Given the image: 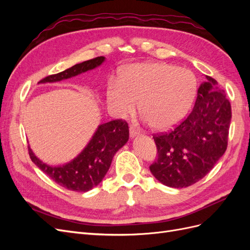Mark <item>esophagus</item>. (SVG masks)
<instances>
[{
    "label": "esophagus",
    "mask_w": 250,
    "mask_h": 250,
    "mask_svg": "<svg viewBox=\"0 0 250 250\" xmlns=\"http://www.w3.org/2000/svg\"><path fill=\"white\" fill-rule=\"evenodd\" d=\"M139 133H140L139 129H137V128H134L133 126H131V127H130V129H129V134H130V138H131V139H132V138H134V137H137V135H139Z\"/></svg>",
    "instance_id": "1"
}]
</instances>
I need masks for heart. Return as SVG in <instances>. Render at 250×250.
<instances>
[{"mask_svg":"<svg viewBox=\"0 0 250 250\" xmlns=\"http://www.w3.org/2000/svg\"><path fill=\"white\" fill-rule=\"evenodd\" d=\"M197 89L194 74L166 62L135 63L127 66L122 79H110L107 104L119 117L132 115L138 107L144 120L158 130H167L184 120Z\"/></svg>","mask_w":250,"mask_h":250,"instance_id":"b5f03b06","label":"heart"}]
</instances>
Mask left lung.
<instances>
[{"label":"left lung","instance_id":"1","mask_svg":"<svg viewBox=\"0 0 250 250\" xmlns=\"http://www.w3.org/2000/svg\"><path fill=\"white\" fill-rule=\"evenodd\" d=\"M209 76L197 92L188 118L169 133L154 135L158 157L152 175L171 188H187L214 168L228 148L231 107L224 90Z\"/></svg>","mask_w":250,"mask_h":250}]
</instances>
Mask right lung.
I'll use <instances>...</instances> for the list:
<instances>
[{"instance_id": "obj_1", "label": "right lung", "mask_w": 250, "mask_h": 250, "mask_svg": "<svg viewBox=\"0 0 250 250\" xmlns=\"http://www.w3.org/2000/svg\"><path fill=\"white\" fill-rule=\"evenodd\" d=\"M105 62L100 56L73 65L70 69L43 78L39 83H53L69 79L94 70ZM129 139L128 124L123 120H113L98 126L85 148L71 162L60 166L42 163L29 147L31 161L56 184L75 192H87L99 185L110 167L113 155Z\"/></svg>"}]
</instances>
